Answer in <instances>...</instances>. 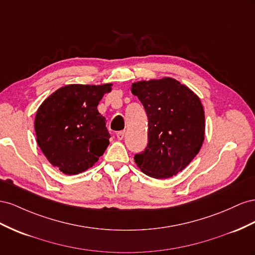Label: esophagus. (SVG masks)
I'll return each instance as SVG.
<instances>
[{"label":"esophagus","mask_w":255,"mask_h":255,"mask_svg":"<svg viewBox=\"0 0 255 255\" xmlns=\"http://www.w3.org/2000/svg\"><path fill=\"white\" fill-rule=\"evenodd\" d=\"M125 133H126L125 130H123V131H119L118 133H116V136H118L119 140H123L124 136H125Z\"/></svg>","instance_id":"obj_1"}]
</instances>
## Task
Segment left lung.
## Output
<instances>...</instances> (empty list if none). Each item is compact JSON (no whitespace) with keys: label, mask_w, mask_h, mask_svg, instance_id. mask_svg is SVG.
Segmentation results:
<instances>
[{"label":"left lung","mask_w":255,"mask_h":255,"mask_svg":"<svg viewBox=\"0 0 255 255\" xmlns=\"http://www.w3.org/2000/svg\"><path fill=\"white\" fill-rule=\"evenodd\" d=\"M148 118V144L134 162L147 176L169 178L183 171L200 151L205 136L201 99L177 80H141L131 84Z\"/></svg>","instance_id":"left-lung-1"}]
</instances>
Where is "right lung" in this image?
Returning a JSON list of instances; mask_svg holds the SVG:
<instances>
[{
	"label": "right lung",
	"mask_w": 255,
	"mask_h": 255,
	"mask_svg": "<svg viewBox=\"0 0 255 255\" xmlns=\"http://www.w3.org/2000/svg\"><path fill=\"white\" fill-rule=\"evenodd\" d=\"M112 83L68 84L42 101L36 112V140L48 161L76 175L95 164L109 145L105 116L97 106Z\"/></svg>",
	"instance_id": "right-lung-1"
}]
</instances>
